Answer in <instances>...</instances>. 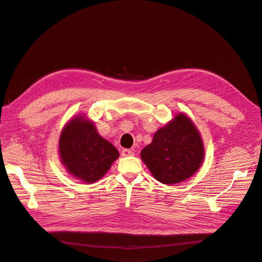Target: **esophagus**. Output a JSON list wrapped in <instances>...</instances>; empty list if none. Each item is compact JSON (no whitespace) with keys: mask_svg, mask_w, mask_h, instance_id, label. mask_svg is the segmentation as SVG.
Listing matches in <instances>:
<instances>
[{"mask_svg":"<svg viewBox=\"0 0 262 262\" xmlns=\"http://www.w3.org/2000/svg\"><path fill=\"white\" fill-rule=\"evenodd\" d=\"M133 155H134V152H133V150H130V149L125 148V149L122 150V156L123 157H128V156H133Z\"/></svg>","mask_w":262,"mask_h":262,"instance_id":"obj_1","label":"esophagus"}]
</instances>
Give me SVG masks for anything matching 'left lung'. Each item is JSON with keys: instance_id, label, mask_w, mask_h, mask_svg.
<instances>
[{"instance_id": "left-lung-1", "label": "left lung", "mask_w": 262, "mask_h": 262, "mask_svg": "<svg viewBox=\"0 0 262 262\" xmlns=\"http://www.w3.org/2000/svg\"><path fill=\"white\" fill-rule=\"evenodd\" d=\"M140 156L156 181L174 185L199 171L205 147L194 123L180 113L154 134L152 142L141 150Z\"/></svg>"}]
</instances>
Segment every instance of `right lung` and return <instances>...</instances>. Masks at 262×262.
<instances>
[{
  "label": "right lung",
  "instance_id": "obj_1",
  "mask_svg": "<svg viewBox=\"0 0 262 262\" xmlns=\"http://www.w3.org/2000/svg\"><path fill=\"white\" fill-rule=\"evenodd\" d=\"M58 153L67 172L86 184L101 180L120 156L118 149L98 133L93 121L82 114L63 126Z\"/></svg>",
  "mask_w": 262,
  "mask_h": 262
}]
</instances>
